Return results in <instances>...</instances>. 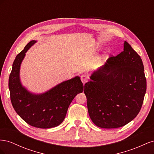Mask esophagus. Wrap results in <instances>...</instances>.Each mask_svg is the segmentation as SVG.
Instances as JSON below:
<instances>
[{"label": "esophagus", "instance_id": "esophagus-1", "mask_svg": "<svg viewBox=\"0 0 154 154\" xmlns=\"http://www.w3.org/2000/svg\"><path fill=\"white\" fill-rule=\"evenodd\" d=\"M81 80L83 84H85V83H87L88 82V78L86 75H85V74H83V75H82L81 76Z\"/></svg>", "mask_w": 154, "mask_h": 154}]
</instances>
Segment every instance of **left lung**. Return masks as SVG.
<instances>
[{
	"label": "left lung",
	"mask_w": 154,
	"mask_h": 154,
	"mask_svg": "<svg viewBox=\"0 0 154 154\" xmlns=\"http://www.w3.org/2000/svg\"><path fill=\"white\" fill-rule=\"evenodd\" d=\"M84 85L87 109L97 127L116 128L131 122L140 111L146 91L142 60L125 41L123 51L110 57Z\"/></svg>",
	"instance_id": "left-lung-1"
}]
</instances>
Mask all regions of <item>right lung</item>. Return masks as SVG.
Returning <instances> with one entry per match:
<instances>
[{"mask_svg":"<svg viewBox=\"0 0 154 154\" xmlns=\"http://www.w3.org/2000/svg\"><path fill=\"white\" fill-rule=\"evenodd\" d=\"M36 42H29L14 60L9 77L10 98L16 112L27 124L36 128H53L62 123L74 97L83 92V85L80 78L76 76L43 94H32L23 87L20 80V65L27 50Z\"/></svg>","mask_w":154,"mask_h":154,"instance_id":"1","label":"right lung"}]
</instances>
